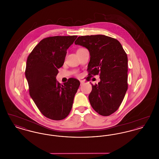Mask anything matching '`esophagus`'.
<instances>
[{
	"label": "esophagus",
	"mask_w": 159,
	"mask_h": 159,
	"mask_svg": "<svg viewBox=\"0 0 159 159\" xmlns=\"http://www.w3.org/2000/svg\"><path fill=\"white\" fill-rule=\"evenodd\" d=\"M80 84H82L84 82V80H80Z\"/></svg>",
	"instance_id": "34e87169"
}]
</instances>
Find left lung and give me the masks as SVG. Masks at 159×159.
Returning <instances> with one entry per match:
<instances>
[{"mask_svg":"<svg viewBox=\"0 0 159 159\" xmlns=\"http://www.w3.org/2000/svg\"><path fill=\"white\" fill-rule=\"evenodd\" d=\"M75 43L90 53L88 77L99 75L101 80L92 84L91 106L99 114L110 116L117 110L128 90L127 54L117 39L105 35L79 36Z\"/></svg>","mask_w":159,"mask_h":159,"instance_id":"1","label":"left lung"}]
</instances>
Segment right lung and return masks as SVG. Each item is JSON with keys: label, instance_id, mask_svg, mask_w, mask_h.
I'll return each instance as SVG.
<instances>
[{"label": "right lung", "instance_id": "obj_1", "mask_svg": "<svg viewBox=\"0 0 159 159\" xmlns=\"http://www.w3.org/2000/svg\"><path fill=\"white\" fill-rule=\"evenodd\" d=\"M77 37L45 38L27 58L25 75L31 98L41 113L51 120H61L68 116L80 84L75 78L68 79L64 84L56 79L58 69L64 62L67 50Z\"/></svg>", "mask_w": 159, "mask_h": 159}]
</instances>
